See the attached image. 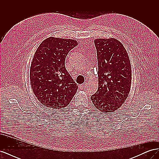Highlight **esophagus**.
<instances>
[{"instance_id":"34e87169","label":"esophagus","mask_w":159,"mask_h":159,"mask_svg":"<svg viewBox=\"0 0 159 159\" xmlns=\"http://www.w3.org/2000/svg\"><path fill=\"white\" fill-rule=\"evenodd\" d=\"M85 85H86V83L85 84H83L82 85H81V88H84V87H85Z\"/></svg>"}]
</instances>
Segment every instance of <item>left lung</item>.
Returning a JSON list of instances; mask_svg holds the SVG:
<instances>
[{"instance_id": "8db88e82", "label": "left lung", "mask_w": 159, "mask_h": 159, "mask_svg": "<svg viewBox=\"0 0 159 159\" xmlns=\"http://www.w3.org/2000/svg\"><path fill=\"white\" fill-rule=\"evenodd\" d=\"M98 61V89L91 95L94 106L103 113L114 112L128 97L131 85V66L127 52L117 39L94 40Z\"/></svg>"}]
</instances>
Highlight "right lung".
<instances>
[{"instance_id": "add662e5", "label": "right lung", "mask_w": 159, "mask_h": 159, "mask_svg": "<svg viewBox=\"0 0 159 159\" xmlns=\"http://www.w3.org/2000/svg\"><path fill=\"white\" fill-rule=\"evenodd\" d=\"M78 45L76 40L50 37L37 48L30 70L31 86L43 106L52 109L66 107L78 86L66 70L65 60Z\"/></svg>"}]
</instances>
